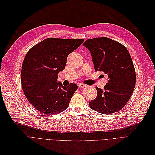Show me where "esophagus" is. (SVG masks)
I'll return each instance as SVG.
<instances>
[{
    "mask_svg": "<svg viewBox=\"0 0 155 155\" xmlns=\"http://www.w3.org/2000/svg\"><path fill=\"white\" fill-rule=\"evenodd\" d=\"M78 86H79V87H81V88H83V87H86V85H85V84H78Z\"/></svg>",
    "mask_w": 155,
    "mask_h": 155,
    "instance_id": "obj_1",
    "label": "esophagus"
}]
</instances>
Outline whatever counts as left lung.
<instances>
[{
	"instance_id": "obj_1",
	"label": "left lung",
	"mask_w": 155,
	"mask_h": 155,
	"mask_svg": "<svg viewBox=\"0 0 155 155\" xmlns=\"http://www.w3.org/2000/svg\"><path fill=\"white\" fill-rule=\"evenodd\" d=\"M90 51L96 71L104 72L108 82L104 90L96 87L97 97L90 107L103 114L119 111L129 100L136 85V72L127 49L120 43L107 37L85 41Z\"/></svg>"
}]
</instances>
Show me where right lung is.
I'll return each instance as SVG.
<instances>
[{"instance_id": "1", "label": "right lung", "mask_w": 155, "mask_h": 155, "mask_svg": "<svg viewBox=\"0 0 155 155\" xmlns=\"http://www.w3.org/2000/svg\"><path fill=\"white\" fill-rule=\"evenodd\" d=\"M84 40L49 38L28 51L22 65L21 81L26 97L38 111L55 115L69 107L78 85L64 86L57 81L58 74L65 69L68 55Z\"/></svg>"}]
</instances>
